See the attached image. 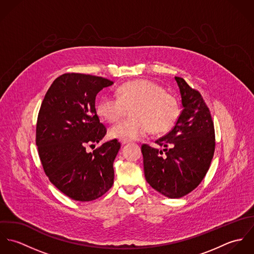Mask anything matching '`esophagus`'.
Segmentation results:
<instances>
[{
    "instance_id": "1",
    "label": "esophagus",
    "mask_w": 254,
    "mask_h": 254,
    "mask_svg": "<svg viewBox=\"0 0 254 254\" xmlns=\"http://www.w3.org/2000/svg\"><path fill=\"white\" fill-rule=\"evenodd\" d=\"M120 143L121 145H125V144H128L129 141H125V140H120Z\"/></svg>"
}]
</instances>
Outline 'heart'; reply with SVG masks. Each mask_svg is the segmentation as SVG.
Returning a JSON list of instances; mask_svg holds the SVG:
<instances>
[{"label": "heart", "mask_w": 254, "mask_h": 254, "mask_svg": "<svg viewBox=\"0 0 254 254\" xmlns=\"http://www.w3.org/2000/svg\"><path fill=\"white\" fill-rule=\"evenodd\" d=\"M116 96L104 95L96 105L97 114L108 122L117 121L126 108L134 107L131 110L133 117L110 128L109 135L114 139L133 141L149 132L164 134L175 125L180 115L177 99L162 86L149 80L126 82L118 87Z\"/></svg>", "instance_id": "b5f03b06"}]
</instances>
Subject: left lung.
I'll list each match as a JSON object with an SVG mask.
<instances>
[{
	"label": "left lung",
	"instance_id": "1",
	"mask_svg": "<svg viewBox=\"0 0 254 254\" xmlns=\"http://www.w3.org/2000/svg\"><path fill=\"white\" fill-rule=\"evenodd\" d=\"M175 80L183 105L177 122L155 141L163 149L142 145L145 180L170 198L188 194L201 183L215 150L214 123L202 96L181 77Z\"/></svg>",
	"mask_w": 254,
	"mask_h": 254
}]
</instances>
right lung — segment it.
<instances>
[{
	"label": "right lung",
	"mask_w": 254,
	"mask_h": 254,
	"mask_svg": "<svg viewBox=\"0 0 254 254\" xmlns=\"http://www.w3.org/2000/svg\"><path fill=\"white\" fill-rule=\"evenodd\" d=\"M113 82L107 78L64 73L47 91L38 113L36 145L49 180L68 197L91 201L113 185V161L120 148L114 139L86 151L107 134L95 108L97 94Z\"/></svg>",
	"instance_id": "obj_1"
}]
</instances>
